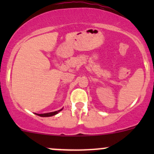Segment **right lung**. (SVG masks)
I'll return each instance as SVG.
<instances>
[{"label": "right lung", "instance_id": "1", "mask_svg": "<svg viewBox=\"0 0 154 154\" xmlns=\"http://www.w3.org/2000/svg\"><path fill=\"white\" fill-rule=\"evenodd\" d=\"M63 110V109H61L58 110V111H55V112H48V113H44V114H35L37 115V116H41V117H51V116H55V115H57V113L59 112L62 111Z\"/></svg>", "mask_w": 154, "mask_h": 154}]
</instances>
